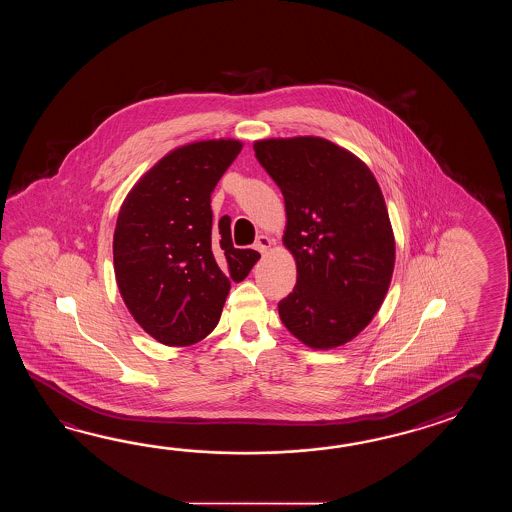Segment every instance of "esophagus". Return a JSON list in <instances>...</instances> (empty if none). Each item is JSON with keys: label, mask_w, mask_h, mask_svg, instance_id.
<instances>
[{"label": "esophagus", "mask_w": 512, "mask_h": 512, "mask_svg": "<svg viewBox=\"0 0 512 512\" xmlns=\"http://www.w3.org/2000/svg\"><path fill=\"white\" fill-rule=\"evenodd\" d=\"M272 247V240L269 236H265V234H261L256 238V243H254V249L256 251L261 252V254H265V252L269 251Z\"/></svg>", "instance_id": "1"}]
</instances>
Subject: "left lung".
<instances>
[{
  "instance_id": "obj_1",
  "label": "left lung",
  "mask_w": 512,
  "mask_h": 512,
  "mask_svg": "<svg viewBox=\"0 0 512 512\" xmlns=\"http://www.w3.org/2000/svg\"><path fill=\"white\" fill-rule=\"evenodd\" d=\"M282 190L283 245L296 261L283 326L311 349L344 346L370 324L392 282L395 236L381 186L355 153L304 135L254 142Z\"/></svg>"
}]
</instances>
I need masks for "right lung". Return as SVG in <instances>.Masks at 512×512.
<instances>
[{
	"mask_svg": "<svg viewBox=\"0 0 512 512\" xmlns=\"http://www.w3.org/2000/svg\"><path fill=\"white\" fill-rule=\"evenodd\" d=\"M241 148L236 139L179 146L142 175L120 207L113 234L120 296L164 346L207 338L230 282L245 280L260 260V252L234 249L229 216L212 223V190Z\"/></svg>",
	"mask_w": 512,
	"mask_h": 512,
	"instance_id": "right-lung-1",
	"label": "right lung"
}]
</instances>
